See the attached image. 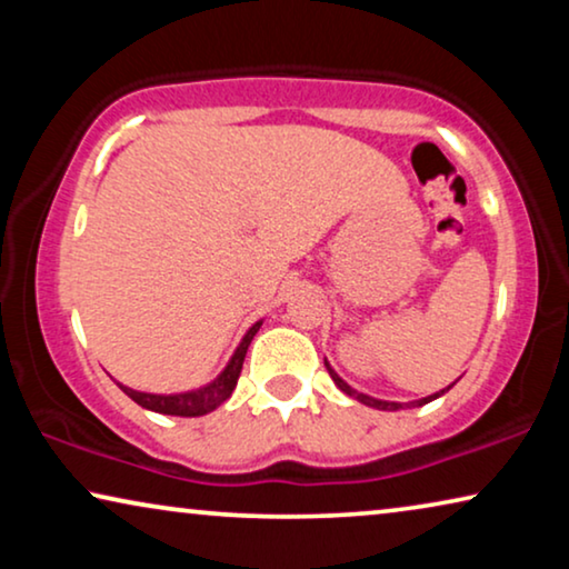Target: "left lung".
<instances>
[{"mask_svg": "<svg viewBox=\"0 0 569 569\" xmlns=\"http://www.w3.org/2000/svg\"><path fill=\"white\" fill-rule=\"evenodd\" d=\"M326 370H329V376L333 378V383H337V386L341 388V391H345L347 396H355V399H357V401L368 403V407H376V409H401V403H393V401H380V399H372V396L357 393V391H355V388H349V386L345 383V380H341V378L337 376V372H333V370L329 368V365H326ZM448 388H450V386H448ZM448 388H446V391H448ZM446 391H440V393H435V396H427V399H422V401H417V403H419V407H422V403H427V401H432V399H438V396H442V393H446Z\"/></svg>", "mask_w": 569, "mask_h": 569, "instance_id": "left-lung-1", "label": "left lung"}]
</instances>
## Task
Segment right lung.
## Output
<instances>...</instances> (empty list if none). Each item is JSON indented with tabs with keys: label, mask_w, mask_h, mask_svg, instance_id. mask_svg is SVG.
Instances as JSON below:
<instances>
[{
	"label": "right lung",
	"mask_w": 569,
	"mask_h": 569,
	"mask_svg": "<svg viewBox=\"0 0 569 569\" xmlns=\"http://www.w3.org/2000/svg\"><path fill=\"white\" fill-rule=\"evenodd\" d=\"M259 326L261 323L251 326V331L246 333L243 341H240V347L236 349V355H232L228 368L222 370V376L212 380L209 386L199 388V391L176 393V396H158V393L131 391V388H127V386H121V391L127 393L131 401H137L139 407L158 411V415H173V417H201V415H207V411L217 409L222 401L230 399L232 388H236L238 378H240V370H243L248 345H251V339L256 337V331H259Z\"/></svg>",
	"instance_id": "right-lung-1"
}]
</instances>
